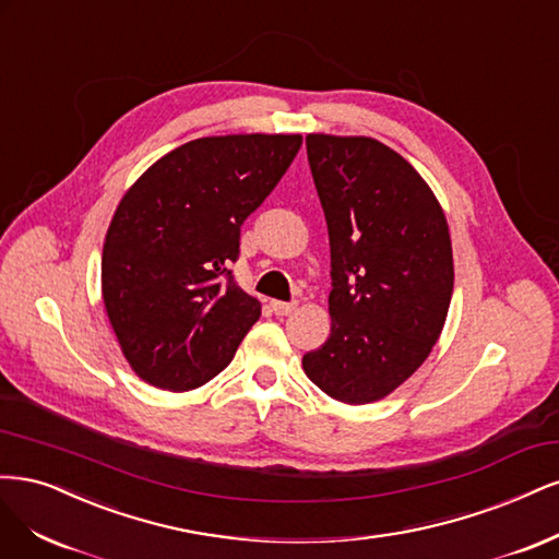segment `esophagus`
<instances>
[{
  "instance_id": "1",
  "label": "esophagus",
  "mask_w": 559,
  "mask_h": 559,
  "mask_svg": "<svg viewBox=\"0 0 559 559\" xmlns=\"http://www.w3.org/2000/svg\"><path fill=\"white\" fill-rule=\"evenodd\" d=\"M269 306H272V311L276 313V316H290L295 309H297V304L295 301H272V304H269Z\"/></svg>"
}]
</instances>
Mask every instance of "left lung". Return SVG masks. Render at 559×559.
<instances>
[{
  "label": "left lung",
  "instance_id": "left-lung-1",
  "mask_svg": "<svg viewBox=\"0 0 559 559\" xmlns=\"http://www.w3.org/2000/svg\"><path fill=\"white\" fill-rule=\"evenodd\" d=\"M306 153L332 253V334L301 367L332 400L388 397L441 336L453 246L439 200L408 162L371 136L309 134Z\"/></svg>",
  "mask_w": 559,
  "mask_h": 559
}]
</instances>
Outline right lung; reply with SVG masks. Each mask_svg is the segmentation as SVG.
<instances>
[{
    "mask_svg": "<svg viewBox=\"0 0 559 559\" xmlns=\"http://www.w3.org/2000/svg\"><path fill=\"white\" fill-rule=\"evenodd\" d=\"M301 134L183 143L122 194L102 250V297L134 373L186 392L229 362L262 304L231 278L241 225L276 188Z\"/></svg>",
    "mask_w": 559,
    "mask_h": 559,
    "instance_id": "right-lung-1",
    "label": "right lung"
}]
</instances>
